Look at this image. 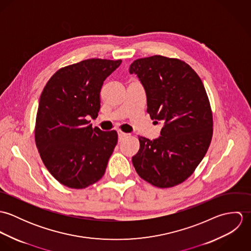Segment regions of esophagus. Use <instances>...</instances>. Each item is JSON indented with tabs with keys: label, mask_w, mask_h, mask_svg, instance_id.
Here are the masks:
<instances>
[{
	"label": "esophagus",
	"mask_w": 251,
	"mask_h": 251,
	"mask_svg": "<svg viewBox=\"0 0 251 251\" xmlns=\"http://www.w3.org/2000/svg\"><path fill=\"white\" fill-rule=\"evenodd\" d=\"M118 135H119V140H122V139H124L125 137L127 136V134L125 133V132H123V131H119V132H118Z\"/></svg>",
	"instance_id": "esophagus-1"
}]
</instances>
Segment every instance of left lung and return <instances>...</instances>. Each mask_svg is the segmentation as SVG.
<instances>
[{"instance_id": "1", "label": "left lung", "mask_w": 251, "mask_h": 251, "mask_svg": "<svg viewBox=\"0 0 251 251\" xmlns=\"http://www.w3.org/2000/svg\"><path fill=\"white\" fill-rule=\"evenodd\" d=\"M147 96L151 120L163 122L160 136H139L132 156L138 175L157 187H171L187 179L205 156L213 136V115L205 87L187 64L155 55L134 61Z\"/></svg>"}]
</instances>
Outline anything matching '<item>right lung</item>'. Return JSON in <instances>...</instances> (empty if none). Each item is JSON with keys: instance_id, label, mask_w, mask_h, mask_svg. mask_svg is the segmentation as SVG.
Here are the masks:
<instances>
[{"instance_id": "right-lung-1", "label": "right lung", "mask_w": 251, "mask_h": 251, "mask_svg": "<svg viewBox=\"0 0 251 251\" xmlns=\"http://www.w3.org/2000/svg\"><path fill=\"white\" fill-rule=\"evenodd\" d=\"M121 60L88 59L56 72L44 87L36 114V147L50 174L71 188H85L105 173L118 142L115 130L92 127L104 80Z\"/></svg>"}]
</instances>
